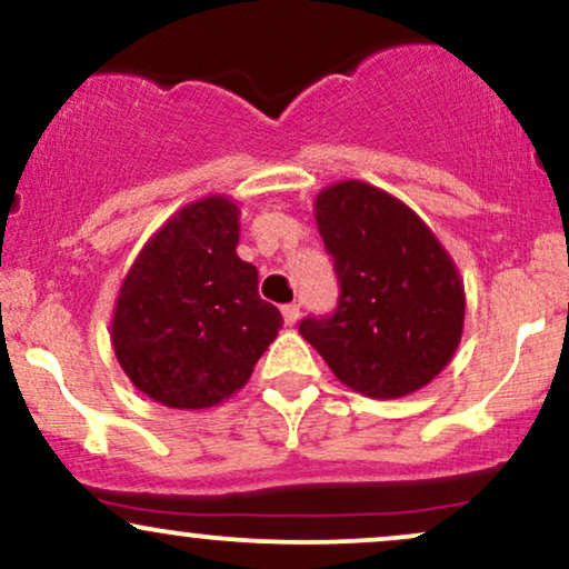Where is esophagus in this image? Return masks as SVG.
<instances>
[{
    "mask_svg": "<svg viewBox=\"0 0 569 569\" xmlns=\"http://www.w3.org/2000/svg\"><path fill=\"white\" fill-rule=\"evenodd\" d=\"M283 321H286V326H293L299 321V305L297 302L283 305Z\"/></svg>",
    "mask_w": 569,
    "mask_h": 569,
    "instance_id": "obj_1",
    "label": "esophagus"
}]
</instances>
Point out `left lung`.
Instances as JSON below:
<instances>
[{
    "mask_svg": "<svg viewBox=\"0 0 569 569\" xmlns=\"http://www.w3.org/2000/svg\"><path fill=\"white\" fill-rule=\"evenodd\" d=\"M312 211L342 293L335 316L305 318L299 335L356 393H417L462 339L466 286L455 259L407 202L367 181L329 184Z\"/></svg>",
    "mask_w": 569,
    "mask_h": 569,
    "instance_id": "8db88e82",
    "label": "left lung"
}]
</instances>
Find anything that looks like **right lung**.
I'll return each instance as SVG.
<instances>
[{
	"label": "right lung",
	"instance_id": "obj_1",
	"mask_svg": "<svg viewBox=\"0 0 569 569\" xmlns=\"http://www.w3.org/2000/svg\"><path fill=\"white\" fill-rule=\"evenodd\" d=\"M238 240V202L206 194L166 219L122 278L109 329L117 363L162 407H219L283 329Z\"/></svg>",
	"mask_w": 569,
	"mask_h": 569
}]
</instances>
